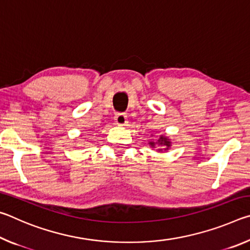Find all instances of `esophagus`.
<instances>
[{
  "mask_svg": "<svg viewBox=\"0 0 250 250\" xmlns=\"http://www.w3.org/2000/svg\"><path fill=\"white\" fill-rule=\"evenodd\" d=\"M115 120L118 125H125L128 124V118H126L125 113H117L115 117Z\"/></svg>",
  "mask_w": 250,
  "mask_h": 250,
  "instance_id": "1",
  "label": "esophagus"
}]
</instances>
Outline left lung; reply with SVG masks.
Instances as JSON below:
<instances>
[{"label": "left lung", "instance_id": "8db88e82", "mask_svg": "<svg viewBox=\"0 0 250 250\" xmlns=\"http://www.w3.org/2000/svg\"><path fill=\"white\" fill-rule=\"evenodd\" d=\"M151 137H153V135H151ZM149 146L151 147H156V146H161V149H158V152H163L170 149L172 146V142L170 140V138L167 137V135L160 134L159 139L156 141H149Z\"/></svg>", "mask_w": 250, "mask_h": 250}]
</instances>
